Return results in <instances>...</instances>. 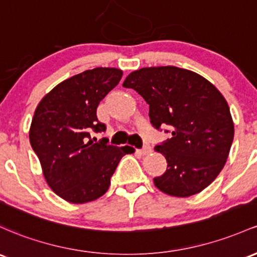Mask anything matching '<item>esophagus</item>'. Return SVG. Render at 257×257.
I'll list each match as a JSON object with an SVG mask.
<instances>
[{
    "mask_svg": "<svg viewBox=\"0 0 257 257\" xmlns=\"http://www.w3.org/2000/svg\"><path fill=\"white\" fill-rule=\"evenodd\" d=\"M140 152H142L143 155H149L151 152V148L149 145H145L144 146V148L142 149V150H140Z\"/></svg>",
    "mask_w": 257,
    "mask_h": 257,
    "instance_id": "1",
    "label": "esophagus"
}]
</instances>
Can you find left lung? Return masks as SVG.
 I'll list each match as a JSON object with an SVG mask.
<instances>
[{"label":"left lung","mask_w":257,"mask_h":257,"mask_svg":"<svg viewBox=\"0 0 257 257\" xmlns=\"http://www.w3.org/2000/svg\"><path fill=\"white\" fill-rule=\"evenodd\" d=\"M123 86L142 95L155 128L172 129L171 139L155 146L167 160L165 173L154 178L155 187L177 197L207 188L224 167L234 138L223 95L197 73L174 66L134 70Z\"/></svg>","instance_id":"left-lung-1"}]
</instances>
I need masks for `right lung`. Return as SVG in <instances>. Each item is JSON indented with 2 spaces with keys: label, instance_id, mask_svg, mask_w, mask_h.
Returning <instances> with one entry per match:
<instances>
[{
  "label": "right lung",
  "instance_id": "obj_1",
  "mask_svg": "<svg viewBox=\"0 0 257 257\" xmlns=\"http://www.w3.org/2000/svg\"><path fill=\"white\" fill-rule=\"evenodd\" d=\"M117 68L89 69L62 81L45 95L29 131L33 150L49 187L66 201L85 204L108 190L111 177L131 146L94 143L92 132H105L98 122L100 101L119 83Z\"/></svg>",
  "mask_w": 257,
  "mask_h": 257
}]
</instances>
